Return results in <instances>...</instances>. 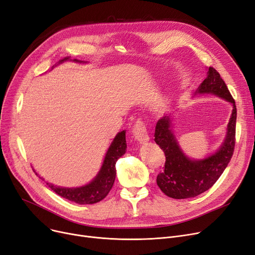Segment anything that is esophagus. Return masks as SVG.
<instances>
[{
    "instance_id": "34e87169",
    "label": "esophagus",
    "mask_w": 255,
    "mask_h": 255,
    "mask_svg": "<svg viewBox=\"0 0 255 255\" xmlns=\"http://www.w3.org/2000/svg\"><path fill=\"white\" fill-rule=\"evenodd\" d=\"M132 133H133L135 139L140 143H145L150 139L147 129L140 120L136 121V123L133 126V129H132Z\"/></svg>"
}]
</instances>
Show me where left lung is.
Returning <instances> with one entry per match:
<instances>
[{
  "instance_id": "1",
  "label": "left lung",
  "mask_w": 255,
  "mask_h": 255,
  "mask_svg": "<svg viewBox=\"0 0 255 255\" xmlns=\"http://www.w3.org/2000/svg\"><path fill=\"white\" fill-rule=\"evenodd\" d=\"M196 95H213L224 99L232 106L226 128V135L219 149L202 159L187 157L173 132L172 116L162 117L155 128V142L165 155L164 171L157 176V185L170 198L186 199L200 195L212 187L229 163L236 145L237 106L234 98L221 78L210 66L204 81L199 85Z\"/></svg>"
}]
</instances>
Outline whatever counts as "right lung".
Segmentation results:
<instances>
[{"label": "right lung", "instance_id": "add662e5", "mask_svg": "<svg viewBox=\"0 0 255 255\" xmlns=\"http://www.w3.org/2000/svg\"><path fill=\"white\" fill-rule=\"evenodd\" d=\"M64 61L84 63V61L72 59L69 56L59 60L57 64H60ZM54 66H56V64L53 65L52 69ZM126 149H127L126 130H123L119 132V133L116 135V137L114 138L113 142L110 143V146L105 154L101 169L91 182L78 187H63V186L54 185L49 182H47V185H49L50 189L57 195L61 196L64 199H68V200L73 201L75 203L94 204L101 201L107 196L109 191L112 190L116 179V174H117L116 162L121 156H123V155L126 153ZM33 171L35 172V170ZM35 174L39 177L40 179L43 180L42 177H40L36 172Z\"/></svg>", "mask_w": 255, "mask_h": 255}]
</instances>
